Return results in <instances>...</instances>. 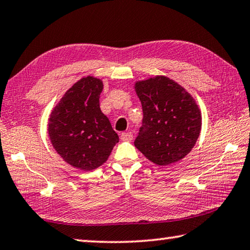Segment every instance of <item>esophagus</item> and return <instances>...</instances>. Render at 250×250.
<instances>
[{
  "mask_svg": "<svg viewBox=\"0 0 250 250\" xmlns=\"http://www.w3.org/2000/svg\"><path fill=\"white\" fill-rule=\"evenodd\" d=\"M120 139L122 141H131L133 139V134L132 132H124L120 135Z\"/></svg>",
  "mask_w": 250,
  "mask_h": 250,
  "instance_id": "34e87169",
  "label": "esophagus"
}]
</instances>
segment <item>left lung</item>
<instances>
[{"mask_svg":"<svg viewBox=\"0 0 250 250\" xmlns=\"http://www.w3.org/2000/svg\"><path fill=\"white\" fill-rule=\"evenodd\" d=\"M134 88L143 109L135 147L160 166L183 160L200 135L202 118L196 101L183 86L163 75L139 81Z\"/></svg>","mask_w":250,"mask_h":250,"instance_id":"left-lung-1","label":"left lung"}]
</instances>
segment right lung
<instances>
[{
	"label": "right lung",
	"mask_w": 250,
	"mask_h": 250,
	"mask_svg": "<svg viewBox=\"0 0 250 250\" xmlns=\"http://www.w3.org/2000/svg\"><path fill=\"white\" fill-rule=\"evenodd\" d=\"M103 81L86 76L73 84L53 108L48 133L63 161L81 170L103 165L119 137L99 107Z\"/></svg>",
	"instance_id": "1"
}]
</instances>
